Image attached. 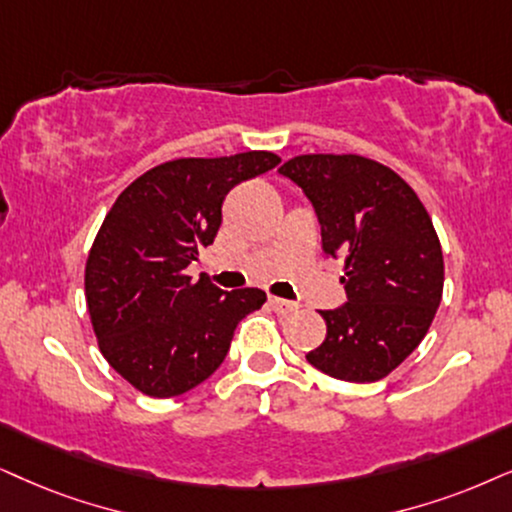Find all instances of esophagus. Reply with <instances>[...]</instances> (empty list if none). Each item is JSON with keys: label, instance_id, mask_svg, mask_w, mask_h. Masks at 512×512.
<instances>
[{"label": "esophagus", "instance_id": "obj_1", "mask_svg": "<svg viewBox=\"0 0 512 512\" xmlns=\"http://www.w3.org/2000/svg\"><path fill=\"white\" fill-rule=\"evenodd\" d=\"M269 304H271V309H274L276 314H290V312H295L297 307H300L297 302L283 300V297H269Z\"/></svg>", "mask_w": 512, "mask_h": 512}]
</instances>
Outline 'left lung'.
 <instances>
[{
    "label": "left lung",
    "mask_w": 512,
    "mask_h": 512,
    "mask_svg": "<svg viewBox=\"0 0 512 512\" xmlns=\"http://www.w3.org/2000/svg\"><path fill=\"white\" fill-rule=\"evenodd\" d=\"M314 205L326 255L345 257L347 302L321 312L326 340L307 361L375 383L420 345L442 302V245L416 191L364 155L309 153L281 165Z\"/></svg>",
    "instance_id": "1"
}]
</instances>
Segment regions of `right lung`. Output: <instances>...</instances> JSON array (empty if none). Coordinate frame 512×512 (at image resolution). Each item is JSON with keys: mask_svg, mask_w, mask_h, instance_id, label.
Masks as SVG:
<instances>
[{"mask_svg": "<svg viewBox=\"0 0 512 512\" xmlns=\"http://www.w3.org/2000/svg\"><path fill=\"white\" fill-rule=\"evenodd\" d=\"M281 163L276 153L179 158L134 179L89 250L84 293L101 354L148 397H177L222 366L260 288L224 293L186 267L215 241L226 193Z\"/></svg>", "mask_w": 512, "mask_h": 512, "instance_id": "obj_1", "label": "right lung"}]
</instances>
